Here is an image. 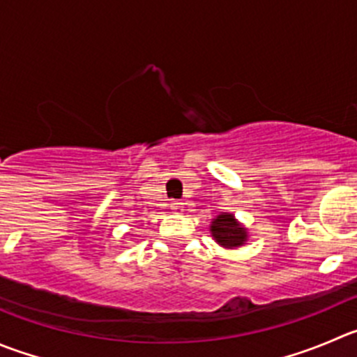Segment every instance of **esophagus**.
Listing matches in <instances>:
<instances>
[{
    "mask_svg": "<svg viewBox=\"0 0 357 357\" xmlns=\"http://www.w3.org/2000/svg\"><path fill=\"white\" fill-rule=\"evenodd\" d=\"M172 210L173 212H176V213H181V212H184V203L182 202H178V199H175V202H172Z\"/></svg>",
    "mask_w": 357,
    "mask_h": 357,
    "instance_id": "esophagus-1",
    "label": "esophagus"
}]
</instances>
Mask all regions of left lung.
<instances>
[{"mask_svg": "<svg viewBox=\"0 0 357 357\" xmlns=\"http://www.w3.org/2000/svg\"><path fill=\"white\" fill-rule=\"evenodd\" d=\"M212 236L224 247H238L247 240L245 227L240 226L231 213H220L212 220Z\"/></svg>", "mask_w": 357, "mask_h": 357, "instance_id": "left-lung-1", "label": "left lung"}]
</instances>
